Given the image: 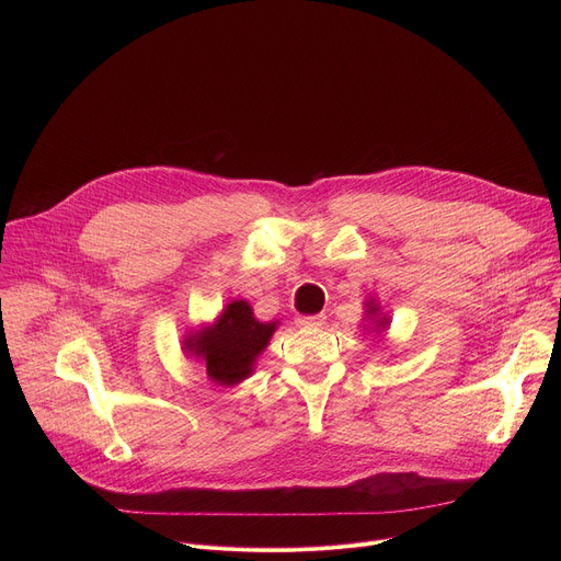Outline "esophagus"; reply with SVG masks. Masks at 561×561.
<instances>
[{"mask_svg":"<svg viewBox=\"0 0 561 561\" xmlns=\"http://www.w3.org/2000/svg\"><path fill=\"white\" fill-rule=\"evenodd\" d=\"M295 322H297V327L314 329V327H322L327 322V317L324 314H299Z\"/></svg>","mask_w":561,"mask_h":561,"instance_id":"34e87169","label":"esophagus"}]
</instances>
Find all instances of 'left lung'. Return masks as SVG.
<instances>
[{
  "label": "left lung",
  "mask_w": 561,
  "mask_h": 561,
  "mask_svg": "<svg viewBox=\"0 0 561 561\" xmlns=\"http://www.w3.org/2000/svg\"><path fill=\"white\" fill-rule=\"evenodd\" d=\"M370 310H375V306H370ZM386 322H381V319H379V327H383Z\"/></svg>",
  "instance_id": "left-lung-1"
}]
</instances>
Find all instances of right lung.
Segmentation results:
<instances>
[{"label":"right lung","instance_id":"obj_1","mask_svg":"<svg viewBox=\"0 0 561 561\" xmlns=\"http://www.w3.org/2000/svg\"><path fill=\"white\" fill-rule=\"evenodd\" d=\"M275 324H262L244 301L226 306L217 324L186 340V348L204 357L206 373L217 383H237L251 375L255 357L266 348Z\"/></svg>","mask_w":561,"mask_h":561}]
</instances>
